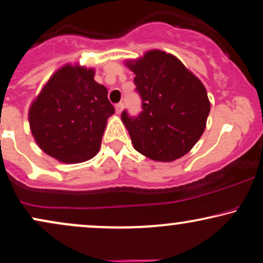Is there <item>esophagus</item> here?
Returning a JSON list of instances; mask_svg holds the SVG:
<instances>
[{
    "label": "esophagus",
    "mask_w": 263,
    "mask_h": 263,
    "mask_svg": "<svg viewBox=\"0 0 263 263\" xmlns=\"http://www.w3.org/2000/svg\"><path fill=\"white\" fill-rule=\"evenodd\" d=\"M122 109H124V104H122V103H119V104L115 105L116 114H120V112L122 111Z\"/></svg>",
    "instance_id": "34e87169"
}]
</instances>
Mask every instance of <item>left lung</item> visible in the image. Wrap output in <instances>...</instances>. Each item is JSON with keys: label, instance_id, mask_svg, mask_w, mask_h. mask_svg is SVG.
<instances>
[{"label": "left lung", "instance_id": "left-lung-1", "mask_svg": "<svg viewBox=\"0 0 263 263\" xmlns=\"http://www.w3.org/2000/svg\"><path fill=\"white\" fill-rule=\"evenodd\" d=\"M142 98L141 114L122 111L136 151L155 161H174L194 147L206 127L210 101L205 86L175 55L152 49L127 61Z\"/></svg>", "mask_w": 263, "mask_h": 263}]
</instances>
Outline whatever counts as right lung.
<instances>
[{
  "instance_id": "1",
  "label": "right lung",
  "mask_w": 263,
  "mask_h": 263,
  "mask_svg": "<svg viewBox=\"0 0 263 263\" xmlns=\"http://www.w3.org/2000/svg\"><path fill=\"white\" fill-rule=\"evenodd\" d=\"M108 89L95 81V69L66 64L53 74L29 109L35 142L65 164L99 152L107 121L114 114Z\"/></svg>"
}]
</instances>
